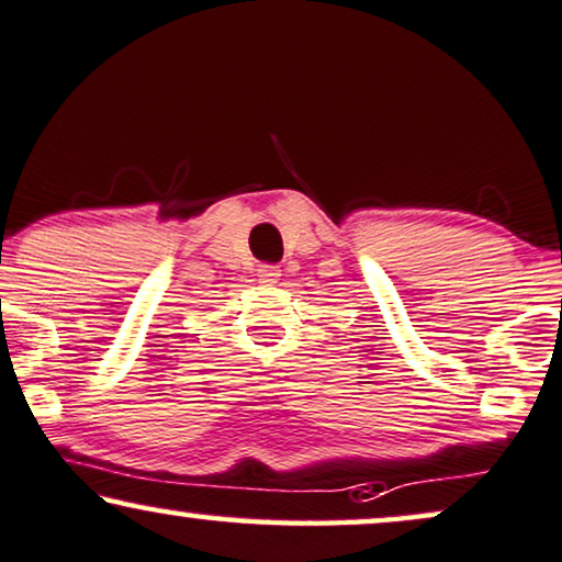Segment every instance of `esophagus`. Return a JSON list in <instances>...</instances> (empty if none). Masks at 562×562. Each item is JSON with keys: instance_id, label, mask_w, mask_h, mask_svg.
I'll list each match as a JSON object with an SVG mask.
<instances>
[{"instance_id": "obj_1", "label": "esophagus", "mask_w": 562, "mask_h": 562, "mask_svg": "<svg viewBox=\"0 0 562 562\" xmlns=\"http://www.w3.org/2000/svg\"><path fill=\"white\" fill-rule=\"evenodd\" d=\"M257 277H259L261 285H274V282L280 280V267H274V265H261V267L257 269Z\"/></svg>"}]
</instances>
